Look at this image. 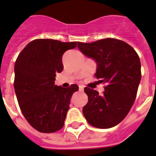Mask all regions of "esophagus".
Segmentation results:
<instances>
[{"mask_svg": "<svg viewBox=\"0 0 156 156\" xmlns=\"http://www.w3.org/2000/svg\"><path fill=\"white\" fill-rule=\"evenodd\" d=\"M83 90H84V86L80 85L79 86V90L80 91H83Z\"/></svg>", "mask_w": 156, "mask_h": 156, "instance_id": "obj_1", "label": "esophagus"}]
</instances>
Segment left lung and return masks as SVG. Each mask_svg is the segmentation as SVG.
<instances>
[{"label": "left lung", "mask_w": 156, "mask_h": 156, "mask_svg": "<svg viewBox=\"0 0 156 156\" xmlns=\"http://www.w3.org/2000/svg\"><path fill=\"white\" fill-rule=\"evenodd\" d=\"M80 51L96 61L95 76L106 84L102 95L86 87L88 102L83 114L97 128L120 123L133 106L141 79V64L134 49L123 41L105 38L92 43L78 42Z\"/></svg>", "instance_id": "1"}]
</instances>
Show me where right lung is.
<instances>
[{"instance_id": "right-lung-1", "label": "right lung", "mask_w": 156, "mask_h": 156, "mask_svg": "<svg viewBox=\"0 0 156 156\" xmlns=\"http://www.w3.org/2000/svg\"><path fill=\"white\" fill-rule=\"evenodd\" d=\"M76 42L36 39L19 54L14 66V89L22 113L34 129L53 133L64 125L72 94L78 86L55 85L57 73L63 69L62 58Z\"/></svg>"}]
</instances>
